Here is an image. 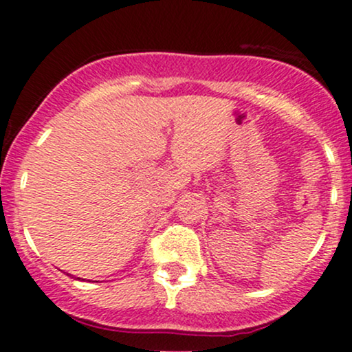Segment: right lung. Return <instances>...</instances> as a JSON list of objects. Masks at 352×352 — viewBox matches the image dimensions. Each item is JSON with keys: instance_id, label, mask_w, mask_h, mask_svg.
Instances as JSON below:
<instances>
[{"instance_id": "obj_1", "label": "right lung", "mask_w": 352, "mask_h": 352, "mask_svg": "<svg viewBox=\"0 0 352 352\" xmlns=\"http://www.w3.org/2000/svg\"><path fill=\"white\" fill-rule=\"evenodd\" d=\"M67 274H69V273H67ZM69 276H72V274H69ZM72 278H74V276H72ZM78 280H80V278H78Z\"/></svg>"}]
</instances>
